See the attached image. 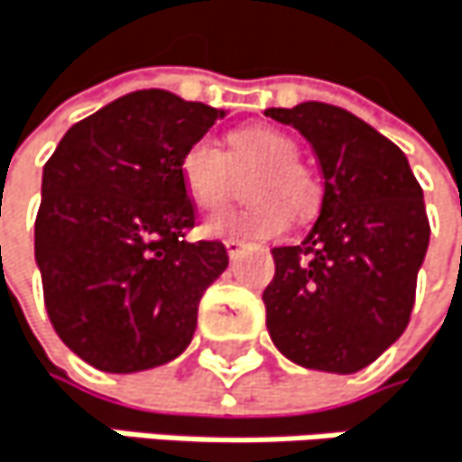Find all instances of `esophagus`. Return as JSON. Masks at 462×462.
Segmentation results:
<instances>
[{
	"label": "esophagus",
	"instance_id": "esophagus-1",
	"mask_svg": "<svg viewBox=\"0 0 462 462\" xmlns=\"http://www.w3.org/2000/svg\"><path fill=\"white\" fill-rule=\"evenodd\" d=\"M224 246H226L229 260H236V257L244 252V246H246V244H244V241H238V238H226V241H224Z\"/></svg>",
	"mask_w": 462,
	"mask_h": 462
}]
</instances>
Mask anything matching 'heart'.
<instances>
[{"label":"heart","instance_id":"b5f03b06","mask_svg":"<svg viewBox=\"0 0 462 462\" xmlns=\"http://www.w3.org/2000/svg\"><path fill=\"white\" fill-rule=\"evenodd\" d=\"M257 175L246 194L252 205L205 221L210 238L265 241L282 236L290 213L310 216L318 208L320 186L310 167L299 161V142L273 125H249L226 136V152L210 139H197L180 158V180L202 213L221 210L238 191V175Z\"/></svg>","mask_w":462,"mask_h":462}]
</instances>
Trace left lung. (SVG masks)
<instances>
[{
	"label": "left lung",
	"mask_w": 462,
	"mask_h": 462,
	"mask_svg": "<svg viewBox=\"0 0 462 462\" xmlns=\"http://www.w3.org/2000/svg\"><path fill=\"white\" fill-rule=\"evenodd\" d=\"M312 144L320 216L299 246L273 249L263 292L273 345L295 365L350 375L405 331L430 221L405 152L356 115L307 101L268 109Z\"/></svg>",
	"instance_id": "left-lung-1"
}]
</instances>
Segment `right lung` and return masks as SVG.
I'll use <instances>...</instances> for the list:
<instances>
[{
	"label": "right lung",
	"instance_id": "right-lung-1",
	"mask_svg": "<svg viewBox=\"0 0 462 462\" xmlns=\"http://www.w3.org/2000/svg\"><path fill=\"white\" fill-rule=\"evenodd\" d=\"M224 117L167 89L128 92L76 123L43 167L35 260L60 339L104 373L178 358L202 292L224 273L221 241L189 244L194 202L180 158Z\"/></svg>",
	"mask_w": 462,
	"mask_h": 462
}]
</instances>
